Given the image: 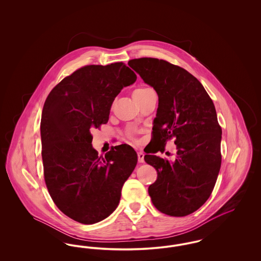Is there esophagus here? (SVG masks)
<instances>
[{"label":"esophagus","instance_id":"34e87169","mask_svg":"<svg viewBox=\"0 0 261 261\" xmlns=\"http://www.w3.org/2000/svg\"><path fill=\"white\" fill-rule=\"evenodd\" d=\"M144 156H145L144 152L139 151V152H138V162H140V163H143V162H145V161H144Z\"/></svg>","mask_w":261,"mask_h":261}]
</instances>
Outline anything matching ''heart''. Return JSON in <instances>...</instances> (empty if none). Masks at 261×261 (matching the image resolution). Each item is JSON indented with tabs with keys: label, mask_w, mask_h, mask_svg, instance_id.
<instances>
[{
	"label": "heart",
	"mask_w": 261,
	"mask_h": 261,
	"mask_svg": "<svg viewBox=\"0 0 261 261\" xmlns=\"http://www.w3.org/2000/svg\"><path fill=\"white\" fill-rule=\"evenodd\" d=\"M151 89L149 88H138L133 91V98L134 99H141L143 96H145Z\"/></svg>",
	"instance_id": "obj_1"
}]
</instances>
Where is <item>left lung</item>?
I'll use <instances>...</instances> for the list:
<instances>
[{"label": "left lung", "mask_w": 261, "mask_h": 261, "mask_svg": "<svg viewBox=\"0 0 261 261\" xmlns=\"http://www.w3.org/2000/svg\"><path fill=\"white\" fill-rule=\"evenodd\" d=\"M128 65L159 96L150 152L162 151L168 139H176L174 162L145 155L158 171L149 197L162 213L186 216L211 197L220 170L222 130L215 107L199 80L180 66L151 58L131 60Z\"/></svg>", "instance_id": "1"}]
</instances>
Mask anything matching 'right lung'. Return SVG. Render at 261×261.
Masks as SVG:
<instances>
[{
	"label": "right lung",
	"instance_id": "right-lung-1",
	"mask_svg": "<svg viewBox=\"0 0 261 261\" xmlns=\"http://www.w3.org/2000/svg\"><path fill=\"white\" fill-rule=\"evenodd\" d=\"M137 76L122 62L87 65L50 91L41 118L45 182L59 210L82 224H95L116 210L138 156L120 145L99 156L91 130L109 121L115 97Z\"/></svg>",
	"mask_w": 261,
	"mask_h": 261
}]
</instances>
